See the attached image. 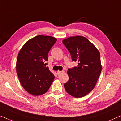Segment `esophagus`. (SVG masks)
I'll return each instance as SVG.
<instances>
[{
    "mask_svg": "<svg viewBox=\"0 0 121 121\" xmlns=\"http://www.w3.org/2000/svg\"><path fill=\"white\" fill-rule=\"evenodd\" d=\"M64 71L63 70V71H59V70H58V71H57V74H58V75H60V74H62V73H64Z\"/></svg>",
    "mask_w": 121,
    "mask_h": 121,
    "instance_id": "esophagus-1",
    "label": "esophagus"
}]
</instances>
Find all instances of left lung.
Segmentation results:
<instances>
[{"label": "left lung", "mask_w": 121, "mask_h": 121, "mask_svg": "<svg viewBox=\"0 0 121 121\" xmlns=\"http://www.w3.org/2000/svg\"><path fill=\"white\" fill-rule=\"evenodd\" d=\"M63 43L70 52L77 67L69 68V80L64 88L76 98L83 97L94 88L101 72L100 54L86 38L74 36L64 39Z\"/></svg>", "instance_id": "8db88e82"}]
</instances>
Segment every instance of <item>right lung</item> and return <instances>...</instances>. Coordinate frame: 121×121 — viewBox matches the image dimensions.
I'll return each mask as SVG.
<instances>
[{
  "mask_svg": "<svg viewBox=\"0 0 121 121\" xmlns=\"http://www.w3.org/2000/svg\"><path fill=\"white\" fill-rule=\"evenodd\" d=\"M57 41L51 36L39 35L23 46L18 54L16 72L26 91L33 95L46 93L54 75L47 67L48 53Z\"/></svg>",
  "mask_w": 121,
  "mask_h": 121,
  "instance_id": "add662e5",
  "label": "right lung"
}]
</instances>
